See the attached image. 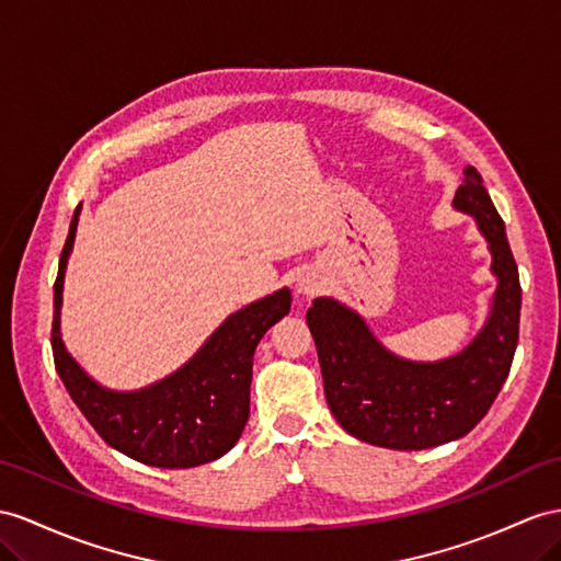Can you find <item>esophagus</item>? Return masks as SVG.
I'll list each match as a JSON object with an SVG mask.
<instances>
[{
  "mask_svg": "<svg viewBox=\"0 0 561 561\" xmlns=\"http://www.w3.org/2000/svg\"><path fill=\"white\" fill-rule=\"evenodd\" d=\"M298 291L306 294V296H312L318 289H314V284H310V282H300V284H298Z\"/></svg>",
  "mask_w": 561,
  "mask_h": 561,
  "instance_id": "obj_1",
  "label": "esophagus"
}]
</instances>
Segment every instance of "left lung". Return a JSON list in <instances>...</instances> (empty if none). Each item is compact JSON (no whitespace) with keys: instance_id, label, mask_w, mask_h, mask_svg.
<instances>
[{"instance_id":"8db88e82","label":"left lung","mask_w":561,"mask_h":561,"mask_svg":"<svg viewBox=\"0 0 561 561\" xmlns=\"http://www.w3.org/2000/svg\"><path fill=\"white\" fill-rule=\"evenodd\" d=\"M453 204L477 218L497 277L491 318L462 353L440 363L400 360L360 314L332 298H314L306 314L329 410L351 436L381 448L426 450L469 434L491 410L519 343V270L477 168L465 170Z\"/></svg>"}]
</instances>
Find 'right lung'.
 <instances>
[{"instance_id": "add662e5", "label": "right lung", "mask_w": 561, "mask_h": 561, "mask_svg": "<svg viewBox=\"0 0 561 561\" xmlns=\"http://www.w3.org/2000/svg\"><path fill=\"white\" fill-rule=\"evenodd\" d=\"M78 215L80 206L70 220L54 282L51 351L64 386L96 434L137 462L163 469L213 462L232 448L247 426L253 353L267 329L289 312L291 291L282 289L229 314L190 363L149 389H102L66 353L59 334L64 272Z\"/></svg>"}]
</instances>
